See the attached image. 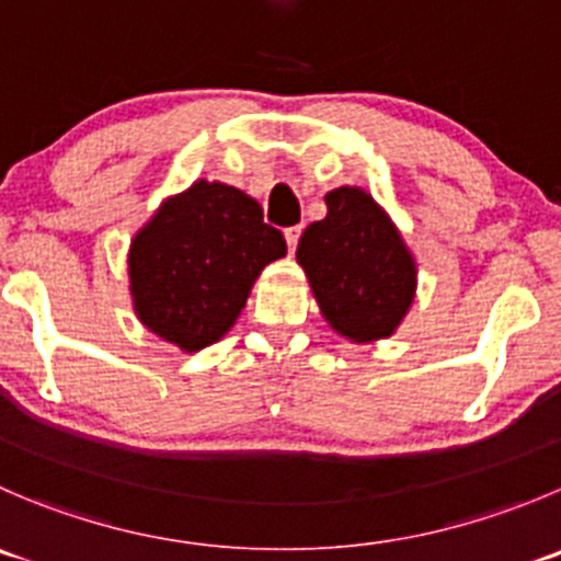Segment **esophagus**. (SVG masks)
<instances>
[{"mask_svg": "<svg viewBox=\"0 0 561 561\" xmlns=\"http://www.w3.org/2000/svg\"><path fill=\"white\" fill-rule=\"evenodd\" d=\"M298 238H301V227H287V230H285V241H287V249H290V252H296Z\"/></svg>", "mask_w": 561, "mask_h": 561, "instance_id": "34e87169", "label": "esophagus"}]
</instances>
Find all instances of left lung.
Listing matches in <instances>:
<instances>
[{
	"mask_svg": "<svg viewBox=\"0 0 561 561\" xmlns=\"http://www.w3.org/2000/svg\"><path fill=\"white\" fill-rule=\"evenodd\" d=\"M325 219L312 221L296 260L331 329L375 342L397 331L416 296V260L391 216L358 186L325 194Z\"/></svg>",
	"mask_w": 561,
	"mask_h": 561,
	"instance_id": "left-lung-1",
	"label": "left lung"
}]
</instances>
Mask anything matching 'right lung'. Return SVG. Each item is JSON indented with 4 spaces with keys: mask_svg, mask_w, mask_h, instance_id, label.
Segmentation results:
<instances>
[{
    "mask_svg": "<svg viewBox=\"0 0 561 561\" xmlns=\"http://www.w3.org/2000/svg\"><path fill=\"white\" fill-rule=\"evenodd\" d=\"M287 243L257 199L197 181L159 205L128 249V290L139 323L183 353L219 342L247 307L260 271Z\"/></svg>",
    "mask_w": 561,
    "mask_h": 561,
    "instance_id": "right-lung-1",
    "label": "right lung"
}]
</instances>
